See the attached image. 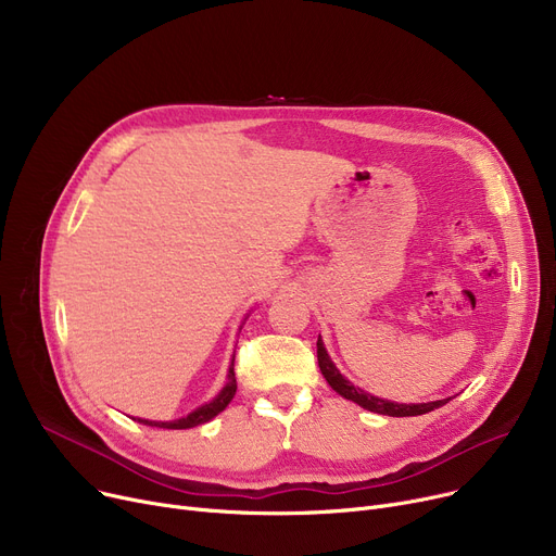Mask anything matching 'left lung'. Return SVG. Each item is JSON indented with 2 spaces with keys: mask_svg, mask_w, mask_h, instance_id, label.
<instances>
[{
  "mask_svg": "<svg viewBox=\"0 0 556 556\" xmlns=\"http://www.w3.org/2000/svg\"><path fill=\"white\" fill-rule=\"evenodd\" d=\"M317 365L323 376L327 378V383L344 399L358 403L361 407L376 415H388V417H417V415H426L434 407H442L444 403H448L451 399H442V401H430V403H396V401H388L381 396H374L361 388H354V383H349L346 378L340 374V369L333 365L331 356L327 354L323 338H317Z\"/></svg>",
  "mask_w": 556,
  "mask_h": 556,
  "instance_id": "8db88e82",
  "label": "left lung"
}]
</instances>
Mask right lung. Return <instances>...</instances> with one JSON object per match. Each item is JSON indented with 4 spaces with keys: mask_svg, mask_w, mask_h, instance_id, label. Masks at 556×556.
Wrapping results in <instances>:
<instances>
[{
    "mask_svg": "<svg viewBox=\"0 0 556 556\" xmlns=\"http://www.w3.org/2000/svg\"><path fill=\"white\" fill-rule=\"evenodd\" d=\"M237 394V376H233V358L227 371V381L223 386V390L210 401L200 407H195L193 413H189L182 419H173V421H149V419H137L143 426H155V428H168V430H187V428H195L200 424H207L212 421L216 415H220L225 407L229 405V401Z\"/></svg>",
    "mask_w": 556,
    "mask_h": 556,
    "instance_id": "1",
    "label": "right lung"
}]
</instances>
